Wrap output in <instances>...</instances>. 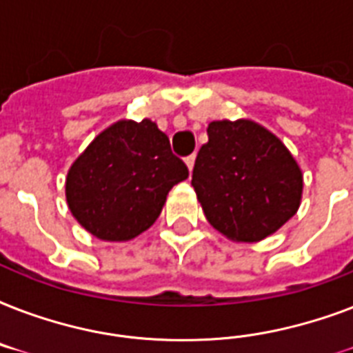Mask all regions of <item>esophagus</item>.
Instances as JSON below:
<instances>
[{"mask_svg": "<svg viewBox=\"0 0 353 353\" xmlns=\"http://www.w3.org/2000/svg\"><path fill=\"white\" fill-rule=\"evenodd\" d=\"M194 161H196V155H188L187 159H185V163H187V166H188V170L192 172V168H194Z\"/></svg>", "mask_w": 353, "mask_h": 353, "instance_id": "esophagus-1", "label": "esophagus"}]
</instances>
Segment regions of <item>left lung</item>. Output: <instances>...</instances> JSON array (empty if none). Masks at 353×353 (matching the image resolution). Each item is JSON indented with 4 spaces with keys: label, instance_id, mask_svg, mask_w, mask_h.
Wrapping results in <instances>:
<instances>
[{
    "label": "left lung",
    "instance_id": "obj_1",
    "mask_svg": "<svg viewBox=\"0 0 353 353\" xmlns=\"http://www.w3.org/2000/svg\"><path fill=\"white\" fill-rule=\"evenodd\" d=\"M207 133L192 187L210 225L238 243L279 231L296 214L304 187L290 150L251 119L212 121Z\"/></svg>",
    "mask_w": 353,
    "mask_h": 353
}]
</instances>
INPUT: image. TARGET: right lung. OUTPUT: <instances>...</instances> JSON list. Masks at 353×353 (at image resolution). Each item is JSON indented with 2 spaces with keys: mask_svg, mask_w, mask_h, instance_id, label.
Listing matches in <instances>:
<instances>
[{
  "mask_svg": "<svg viewBox=\"0 0 353 353\" xmlns=\"http://www.w3.org/2000/svg\"><path fill=\"white\" fill-rule=\"evenodd\" d=\"M188 177L154 121L122 119L74 159L65 199L74 220L104 241H128L154 225L170 188Z\"/></svg>",
  "mask_w": 353,
  "mask_h": 353,
  "instance_id": "add662e5",
  "label": "right lung"
}]
</instances>
